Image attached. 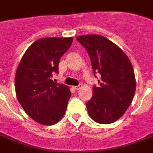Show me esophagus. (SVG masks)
<instances>
[{
	"mask_svg": "<svg viewBox=\"0 0 153 153\" xmlns=\"http://www.w3.org/2000/svg\"><path fill=\"white\" fill-rule=\"evenodd\" d=\"M80 87H82V84H79L78 85V86H74V87H73V88H74L75 91H77V90L80 89Z\"/></svg>",
	"mask_w": 153,
	"mask_h": 153,
	"instance_id": "1",
	"label": "esophagus"
}]
</instances>
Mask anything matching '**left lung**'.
I'll list each match as a JSON object with an SVG mask.
<instances>
[{
    "instance_id": "1",
    "label": "left lung",
    "mask_w": 153,
    "mask_h": 153,
    "mask_svg": "<svg viewBox=\"0 0 153 153\" xmlns=\"http://www.w3.org/2000/svg\"><path fill=\"white\" fill-rule=\"evenodd\" d=\"M89 54L95 78L100 74L99 87L87 102L91 118L96 123H114L124 114L133 100L136 78L131 62L118 45L101 35L77 37Z\"/></svg>"
}]
</instances>
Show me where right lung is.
I'll return each instance as SVG.
<instances>
[{
	"label": "right lung",
	"instance_id": "1",
	"mask_svg": "<svg viewBox=\"0 0 153 153\" xmlns=\"http://www.w3.org/2000/svg\"><path fill=\"white\" fill-rule=\"evenodd\" d=\"M72 38H45L25 51L15 75L18 102L28 115L43 125H52L66 112L71 93L67 86L52 80L58 73L60 58L70 48Z\"/></svg>",
	"mask_w": 153,
	"mask_h": 153
}]
</instances>
